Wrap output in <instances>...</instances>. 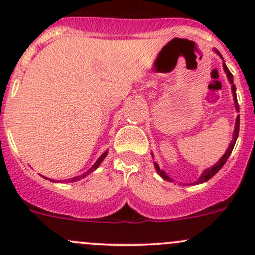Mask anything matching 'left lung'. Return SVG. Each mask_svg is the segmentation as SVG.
Masks as SVG:
<instances>
[{"label": "left lung", "instance_id": "left-lung-1", "mask_svg": "<svg viewBox=\"0 0 255 255\" xmlns=\"http://www.w3.org/2000/svg\"><path fill=\"white\" fill-rule=\"evenodd\" d=\"M213 51H215L216 54H217L218 56H220L221 59H222L223 60V58H222V55H221V53L220 51L217 50V49H213ZM223 70H225V73H226V75H227V79H228V81H230V84H231V89H232V95H233V101H235V107H236V111L237 112H239V106H238V102H237V95H236V86H235V84H233V75L232 74H231V71L228 70V68L227 66H226V64H225V61H223ZM238 132H239V115L237 116V118H236V123H235V130H233V135H232V140H231V143H230V145H228V148H227V150H226V153L223 154L222 156H221V159L220 160L217 161V163L215 164V165H212V166H210V168H207V169H205L204 171H202V174L201 175H200V177L199 179H197V181H194L192 182V184H195V185H199V184H202V182H206V181H208V180L211 179V177H212L213 175H216V174L218 173V171H220V169L222 168L223 165H225V163L226 161H227V159H228V156L231 155V153H232V150H233V146H235V144H236V140H237V138H238ZM151 156H153V153H151ZM154 166H155V170H156V173L159 174V175H160L161 177H163L164 180H168V181H173V179H171L170 176L168 175V174L165 173V171L164 170H161L160 168H159V165H158V163H154Z\"/></svg>", "mask_w": 255, "mask_h": 255}]
</instances>
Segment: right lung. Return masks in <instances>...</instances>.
Wrapping results in <instances>:
<instances>
[{
    "instance_id": "1",
    "label": "right lung",
    "mask_w": 255,
    "mask_h": 255,
    "mask_svg": "<svg viewBox=\"0 0 255 255\" xmlns=\"http://www.w3.org/2000/svg\"><path fill=\"white\" fill-rule=\"evenodd\" d=\"M107 154H109V150L104 151V153L101 154V156H100V158L97 159L96 161H95V164H94V165L91 166V168L89 169V170H87V171H85V173H84V174H81V175H79V176H75V177H73V179H68V181H71V182H74V181H79V180L84 179V177H86L87 175H90V174H91V173H94V171L96 170L97 168H99V166H100V164H101L102 161L105 160V158H106V156H107ZM43 177H44V179H47V180H50L51 182H59L58 180H54V179H48V177H45V176H43ZM65 181H66V180H65Z\"/></svg>"
}]
</instances>
